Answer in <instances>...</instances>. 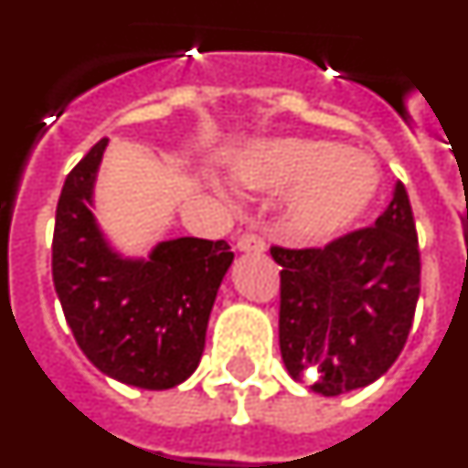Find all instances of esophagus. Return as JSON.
<instances>
[{
    "instance_id": "obj_1",
    "label": "esophagus",
    "mask_w": 468,
    "mask_h": 468,
    "mask_svg": "<svg viewBox=\"0 0 468 468\" xmlns=\"http://www.w3.org/2000/svg\"><path fill=\"white\" fill-rule=\"evenodd\" d=\"M237 248L241 253H264V250H267V243H264V239L258 237V234H243V237H239Z\"/></svg>"
}]
</instances>
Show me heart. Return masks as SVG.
Masks as SVG:
<instances>
[{
  "mask_svg": "<svg viewBox=\"0 0 468 468\" xmlns=\"http://www.w3.org/2000/svg\"><path fill=\"white\" fill-rule=\"evenodd\" d=\"M231 173L258 192L288 186L283 225L309 246L354 229L379 192V171L370 156L312 138L255 140L231 159Z\"/></svg>",
  "mask_w": 468,
  "mask_h": 468,
  "instance_id": "b5f03b06",
  "label": "heart"
}]
</instances>
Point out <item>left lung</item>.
I'll return each instance as SVG.
<instances>
[{
	"mask_svg": "<svg viewBox=\"0 0 468 468\" xmlns=\"http://www.w3.org/2000/svg\"><path fill=\"white\" fill-rule=\"evenodd\" d=\"M281 264V358L321 396L367 387L394 366L420 297V250L408 192L396 183L375 227L325 248H271Z\"/></svg>",
	"mask_w": 468,
	"mask_h": 468,
	"instance_id": "1",
	"label": "left lung"
}]
</instances>
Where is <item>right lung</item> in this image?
Segmentation results:
<instances>
[{"label":"right lung","mask_w":468,"mask_h":468,"mask_svg":"<svg viewBox=\"0 0 468 468\" xmlns=\"http://www.w3.org/2000/svg\"><path fill=\"white\" fill-rule=\"evenodd\" d=\"M107 143L90 147L58 198L53 285L74 340L102 375L164 391L197 370L234 253L227 241L194 237L159 241L147 258L117 250L93 215Z\"/></svg>","instance_id":"obj_1"}]
</instances>
